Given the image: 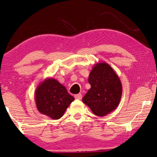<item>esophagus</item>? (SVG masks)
Returning <instances> with one entry per match:
<instances>
[{"instance_id": "1", "label": "esophagus", "mask_w": 157, "mask_h": 157, "mask_svg": "<svg viewBox=\"0 0 157 157\" xmlns=\"http://www.w3.org/2000/svg\"><path fill=\"white\" fill-rule=\"evenodd\" d=\"M74 97H75V99H78V100H81L82 98V95L81 94H76L74 95Z\"/></svg>"}]
</instances>
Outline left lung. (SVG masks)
<instances>
[{
  "mask_svg": "<svg viewBox=\"0 0 157 157\" xmlns=\"http://www.w3.org/2000/svg\"><path fill=\"white\" fill-rule=\"evenodd\" d=\"M91 88L82 101L98 116H105L118 107L123 87L120 78L109 64L100 62L94 65L89 73Z\"/></svg>",
  "mask_w": 157,
  "mask_h": 157,
  "instance_id": "left-lung-1",
  "label": "left lung"
}]
</instances>
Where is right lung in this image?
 Masks as SVG:
<instances>
[{"label": "right lung", "mask_w": 157, "mask_h": 157, "mask_svg": "<svg viewBox=\"0 0 157 157\" xmlns=\"http://www.w3.org/2000/svg\"><path fill=\"white\" fill-rule=\"evenodd\" d=\"M36 108L39 112L57 120L75 100L66 87L54 78H46L36 87L34 93Z\"/></svg>", "instance_id": "right-lung-1"}]
</instances>
